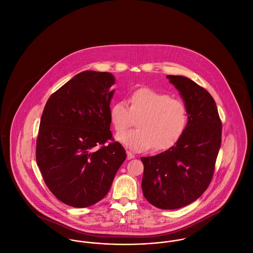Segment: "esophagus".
I'll use <instances>...</instances> for the list:
<instances>
[{
  "instance_id": "obj_1",
  "label": "esophagus",
  "mask_w": 253,
  "mask_h": 253,
  "mask_svg": "<svg viewBox=\"0 0 253 253\" xmlns=\"http://www.w3.org/2000/svg\"><path fill=\"white\" fill-rule=\"evenodd\" d=\"M135 157V154L134 153H132L131 152H129V151H127V159H133Z\"/></svg>"
}]
</instances>
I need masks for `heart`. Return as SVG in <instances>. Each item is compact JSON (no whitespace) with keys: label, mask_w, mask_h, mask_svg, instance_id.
I'll use <instances>...</instances> for the list:
<instances>
[{"label":"heart","mask_w":253,"mask_h":253,"mask_svg":"<svg viewBox=\"0 0 253 253\" xmlns=\"http://www.w3.org/2000/svg\"><path fill=\"white\" fill-rule=\"evenodd\" d=\"M138 118L137 129L119 134L117 140L133 151L143 152L153 148L166 151L175 146L188 125L186 104L165 93L150 88H140L124 101L113 103L109 109L111 125L121 133Z\"/></svg>","instance_id":"heart-1"}]
</instances>
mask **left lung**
Wrapping results in <instances>:
<instances>
[{
	"label": "left lung",
	"instance_id": "8db88e82",
	"mask_svg": "<svg viewBox=\"0 0 253 253\" xmlns=\"http://www.w3.org/2000/svg\"><path fill=\"white\" fill-rule=\"evenodd\" d=\"M188 109V125L179 142L159 154L141 157L144 197L160 209H178L208 188L221 147L222 122L214 99L193 80L167 75Z\"/></svg>",
	"mask_w": 253,
	"mask_h": 253
}]
</instances>
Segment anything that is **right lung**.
<instances>
[{
  "label": "right lung",
  "mask_w": 253,
  "mask_h": 253,
  "mask_svg": "<svg viewBox=\"0 0 253 253\" xmlns=\"http://www.w3.org/2000/svg\"><path fill=\"white\" fill-rule=\"evenodd\" d=\"M114 83L111 73L83 71L45 105L36 160L49 190L67 205L82 208L100 202L126 159L124 148L113 142L110 131Z\"/></svg>",
  "instance_id": "right-lung-1"
}]
</instances>
